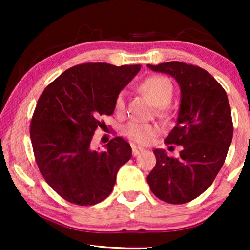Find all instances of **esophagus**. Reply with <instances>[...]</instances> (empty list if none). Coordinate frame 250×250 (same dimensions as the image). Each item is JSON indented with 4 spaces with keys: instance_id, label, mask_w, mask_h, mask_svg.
Instances as JSON below:
<instances>
[{
    "instance_id": "esophagus-1",
    "label": "esophagus",
    "mask_w": 250,
    "mask_h": 250,
    "mask_svg": "<svg viewBox=\"0 0 250 250\" xmlns=\"http://www.w3.org/2000/svg\"><path fill=\"white\" fill-rule=\"evenodd\" d=\"M141 151H143V149L140 148V146H132V153H133V156H134V157L138 156Z\"/></svg>"
}]
</instances>
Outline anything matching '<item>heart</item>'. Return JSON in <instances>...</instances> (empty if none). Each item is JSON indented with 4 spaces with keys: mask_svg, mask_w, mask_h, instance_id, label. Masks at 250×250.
I'll return each mask as SVG.
<instances>
[{
    "mask_svg": "<svg viewBox=\"0 0 250 250\" xmlns=\"http://www.w3.org/2000/svg\"><path fill=\"white\" fill-rule=\"evenodd\" d=\"M140 90L149 97L150 100L157 107H165L172 100L173 97V85L168 78L153 75L146 77L140 84ZM125 109V92H121L115 99V110L117 114H122ZM125 136L129 140L141 145H146L151 142L158 133L157 126L145 123L131 122L123 129Z\"/></svg>",
    "mask_w": 250,
    "mask_h": 250,
    "instance_id": "heart-1",
    "label": "heart"
}]
</instances>
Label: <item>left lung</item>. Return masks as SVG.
<instances>
[{"label":"left lung","instance_id":"1","mask_svg":"<svg viewBox=\"0 0 250 250\" xmlns=\"http://www.w3.org/2000/svg\"><path fill=\"white\" fill-rule=\"evenodd\" d=\"M148 67L170 75L180 85L179 117L165 143L183 148L177 158L153 150L157 163L146 181L160 200L189 203L211 186L230 148L233 123L227 92L208 71L193 64L169 61Z\"/></svg>","mask_w":250,"mask_h":250}]
</instances>
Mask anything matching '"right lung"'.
<instances>
[{
  "label": "right lung",
  "mask_w": 250,
  "mask_h": 250,
  "mask_svg": "<svg viewBox=\"0 0 250 250\" xmlns=\"http://www.w3.org/2000/svg\"><path fill=\"white\" fill-rule=\"evenodd\" d=\"M140 69V64H77L41 94L30 122L34 156L44 180L64 200L91 206L111 193L118 169L132 157L131 146L116 136L97 151L91 140L104 123L100 116L112 115L117 94Z\"/></svg>",
  "instance_id": "right-lung-1"
}]
</instances>
